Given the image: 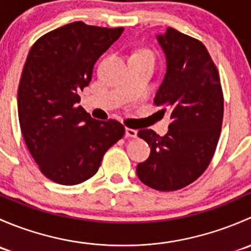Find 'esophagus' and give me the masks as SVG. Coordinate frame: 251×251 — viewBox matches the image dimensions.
I'll use <instances>...</instances> for the list:
<instances>
[{"label":"esophagus","mask_w":251,"mask_h":251,"mask_svg":"<svg viewBox=\"0 0 251 251\" xmlns=\"http://www.w3.org/2000/svg\"><path fill=\"white\" fill-rule=\"evenodd\" d=\"M125 136L127 138H136L137 137V130H133V128H126Z\"/></svg>","instance_id":"obj_1"}]
</instances>
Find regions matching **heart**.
<instances>
[{"mask_svg": "<svg viewBox=\"0 0 251 251\" xmlns=\"http://www.w3.org/2000/svg\"><path fill=\"white\" fill-rule=\"evenodd\" d=\"M137 57L151 58V59H153V53H151V50H138L137 53H135V54H133V58H137Z\"/></svg>", "mask_w": 251, "mask_h": 251, "instance_id": "heart-1", "label": "heart"}]
</instances>
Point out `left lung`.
Listing matches in <instances>:
<instances>
[{
  "label": "left lung",
  "mask_w": 251,
  "mask_h": 251,
  "mask_svg": "<svg viewBox=\"0 0 251 251\" xmlns=\"http://www.w3.org/2000/svg\"><path fill=\"white\" fill-rule=\"evenodd\" d=\"M166 55L165 77L154 104L168 111L171 123L165 136L138 131L151 147V155L137 165L146 186L160 192L187 187L207 169L221 133L224 92L219 70L199 40L168 27L158 35Z\"/></svg>",
  "instance_id": "obj_1"
}]
</instances>
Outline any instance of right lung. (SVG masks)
<instances>
[{
	"instance_id": "add662e5",
	"label": "right lung",
	"mask_w": 251,
	"mask_h": 251,
	"mask_svg": "<svg viewBox=\"0 0 251 251\" xmlns=\"http://www.w3.org/2000/svg\"><path fill=\"white\" fill-rule=\"evenodd\" d=\"M123 31L74 22L30 48L18 88L20 130L40 171L55 183L91 178L105 151L125 135L121 123L96 120L77 105L95 63Z\"/></svg>"
}]
</instances>
